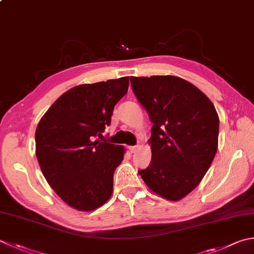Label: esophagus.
<instances>
[{"label":"esophagus","mask_w":254,"mask_h":254,"mask_svg":"<svg viewBox=\"0 0 254 254\" xmlns=\"http://www.w3.org/2000/svg\"><path fill=\"white\" fill-rule=\"evenodd\" d=\"M137 150V145H134V146H128V151L131 153H135V151Z\"/></svg>","instance_id":"obj_1"}]
</instances>
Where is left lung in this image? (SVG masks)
<instances>
[{
	"label": "left lung",
	"mask_w": 254,
	"mask_h": 254,
	"mask_svg": "<svg viewBox=\"0 0 254 254\" xmlns=\"http://www.w3.org/2000/svg\"><path fill=\"white\" fill-rule=\"evenodd\" d=\"M137 101L153 123L152 160L138 170L150 190L168 200L190 193L209 170L218 147L219 118L199 89L174 76L131 77Z\"/></svg>",
	"instance_id": "obj_1"
}]
</instances>
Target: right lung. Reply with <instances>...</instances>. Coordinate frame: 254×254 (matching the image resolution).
Returning <instances> with one entry per match:
<instances>
[{
	"label": "right lung",
	"mask_w": 254,
	"mask_h": 254,
	"mask_svg": "<svg viewBox=\"0 0 254 254\" xmlns=\"http://www.w3.org/2000/svg\"><path fill=\"white\" fill-rule=\"evenodd\" d=\"M127 89L128 77L80 84L59 97L38 123L41 170L57 195L78 210L97 209L111 197L124 150L103 141L102 133Z\"/></svg>",
	"instance_id": "right-lung-1"
}]
</instances>
